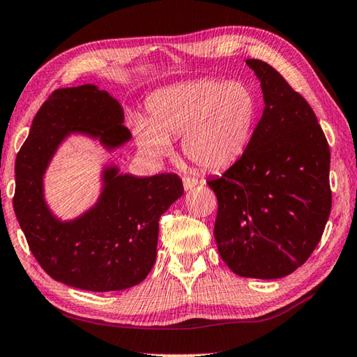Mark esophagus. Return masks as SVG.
I'll use <instances>...</instances> for the list:
<instances>
[{"label": "esophagus", "mask_w": 357, "mask_h": 357, "mask_svg": "<svg viewBox=\"0 0 357 357\" xmlns=\"http://www.w3.org/2000/svg\"><path fill=\"white\" fill-rule=\"evenodd\" d=\"M196 185H199V178L197 177H191V176H185L183 177V186L185 190H191Z\"/></svg>", "instance_id": "1"}]
</instances>
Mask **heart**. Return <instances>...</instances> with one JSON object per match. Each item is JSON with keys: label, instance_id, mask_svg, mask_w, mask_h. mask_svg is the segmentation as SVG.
<instances>
[{"label": "heart", "instance_id": "obj_1", "mask_svg": "<svg viewBox=\"0 0 357 357\" xmlns=\"http://www.w3.org/2000/svg\"><path fill=\"white\" fill-rule=\"evenodd\" d=\"M147 105L151 119H135L141 149L160 158L171 152V138L181 135V151L205 169H222L244 153L259 110L250 85L216 77L166 86Z\"/></svg>", "mask_w": 357, "mask_h": 357}]
</instances>
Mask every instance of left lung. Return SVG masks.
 <instances>
[{
  "label": "left lung",
  "mask_w": 357,
  "mask_h": 357,
  "mask_svg": "<svg viewBox=\"0 0 357 357\" xmlns=\"http://www.w3.org/2000/svg\"><path fill=\"white\" fill-rule=\"evenodd\" d=\"M264 112L244 153L206 185L218 197L220 258L239 277L283 278L305 264L331 213L329 146L307 100L266 62Z\"/></svg>",
  "instance_id": "obj_1"
}]
</instances>
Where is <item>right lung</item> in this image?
I'll list each match as a JSON object with an SVG mask.
<instances>
[{
  "label": "right lung",
  "mask_w": 357,
  "mask_h": 357,
  "mask_svg": "<svg viewBox=\"0 0 357 357\" xmlns=\"http://www.w3.org/2000/svg\"><path fill=\"white\" fill-rule=\"evenodd\" d=\"M123 109L109 91L86 84L52 91L32 119L15 160L13 211L33 258L51 278L84 291L109 292L141 283L157 258L161 214L183 196L177 174L138 178L105 172L98 205L60 222L43 200L42 177L62 141L80 130L116 147L130 138Z\"/></svg>",
  "instance_id": "right-lung-1"
}]
</instances>
